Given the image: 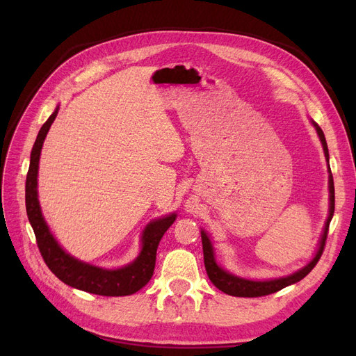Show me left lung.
<instances>
[{"label":"left lung","instance_id":"1","mask_svg":"<svg viewBox=\"0 0 356 356\" xmlns=\"http://www.w3.org/2000/svg\"><path fill=\"white\" fill-rule=\"evenodd\" d=\"M312 124L315 126L316 132L319 135V139L322 143V147H324V154L327 157V161L330 160L328 156V147H327V141H325V135L322 132V129L312 120ZM328 188H330V213H328V218L325 222V227H324V233H322V238L319 241V248L315 254V257L312 258V261L305 266L303 268H300L298 272L285 276V277H279V279H272V281H250V279H243L239 276H234L229 272H225L222 267H220L215 261V257H213V248L211 243V239L208 238V234L204 233V230H202V246H203V261H204V268H207V273L208 277L211 279V282L217 286L218 289H221L222 293L229 294V296H234V297H263V296H268V294H273L277 293V291H281L282 288L288 286V285H293L298 281H301L305 276H307L312 268L316 266V263L319 261V258L324 252V248H325V241H327V236H328V227H330V222L331 218L334 215V181H332V174H331V169L328 165Z\"/></svg>","mask_w":356,"mask_h":356}]
</instances>
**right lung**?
<instances>
[{"label": "right lung", "mask_w": 356, "mask_h": 356, "mask_svg": "<svg viewBox=\"0 0 356 356\" xmlns=\"http://www.w3.org/2000/svg\"><path fill=\"white\" fill-rule=\"evenodd\" d=\"M58 110L59 108L55 110V113L47 118V122L40 129L35 144L32 147L31 152V161L26 175V213L28 220L32 225V230L35 233L38 250L41 252L42 260H44L51 273L58 276L63 284L86 291V293L98 296H131L143 286H145L149 279H152L156 266L157 246L166 230L174 224L177 213H170L168 217L149 222L143 232V250L136 257V260L122 268H115V270H108V268H101L88 263H83L63 251L60 245L56 242V239L53 238L44 218H42L37 193L38 161L42 143H44L51 123L55 122Z\"/></svg>", "instance_id": "right-lung-1"}]
</instances>
